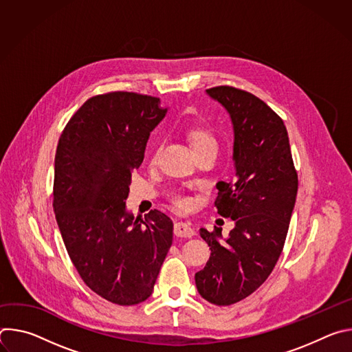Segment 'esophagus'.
I'll return each instance as SVG.
<instances>
[{
    "mask_svg": "<svg viewBox=\"0 0 352 352\" xmlns=\"http://www.w3.org/2000/svg\"><path fill=\"white\" fill-rule=\"evenodd\" d=\"M174 234L177 236H185V238H190L195 235V230L188 224V223H182L178 221L174 224Z\"/></svg>",
    "mask_w": 352,
    "mask_h": 352,
    "instance_id": "obj_1",
    "label": "esophagus"
}]
</instances>
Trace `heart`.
Segmentation results:
<instances>
[{
    "instance_id": "b5f03b06",
    "label": "heart",
    "mask_w": 352,
    "mask_h": 352,
    "mask_svg": "<svg viewBox=\"0 0 352 352\" xmlns=\"http://www.w3.org/2000/svg\"><path fill=\"white\" fill-rule=\"evenodd\" d=\"M188 136H189V140H190V144H192L193 150L205 147V146H210V144L217 146V140H216L214 135L209 129H205V128L190 129ZM173 202L177 206V209L182 210V212L189 210L192 208V199L188 197V196L179 195V193L173 196Z\"/></svg>"
}]
</instances>
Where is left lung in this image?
<instances>
[{
  "instance_id": "left-lung-1",
  "label": "left lung",
  "mask_w": 352,
  "mask_h": 352,
  "mask_svg": "<svg viewBox=\"0 0 352 352\" xmlns=\"http://www.w3.org/2000/svg\"><path fill=\"white\" fill-rule=\"evenodd\" d=\"M206 94L230 116L234 131L235 177L217 182V213L230 217L227 238L216 227L200 228L210 258L195 274L199 294L210 304L226 307L256 291L273 272L285 242L298 192L287 128L256 96L231 86Z\"/></svg>"
}]
</instances>
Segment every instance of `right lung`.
Listing matches in <instances>:
<instances>
[{
  "mask_svg": "<svg viewBox=\"0 0 352 352\" xmlns=\"http://www.w3.org/2000/svg\"><path fill=\"white\" fill-rule=\"evenodd\" d=\"M167 111L152 96H94L57 146L53 208L67 252L85 284L117 305L152 295L173 243L168 216L155 209L135 219L125 204L150 132Z\"/></svg>",
  "mask_w": 352,
  "mask_h": 352,
  "instance_id": "right-lung-1",
  "label": "right lung"
}]
</instances>
